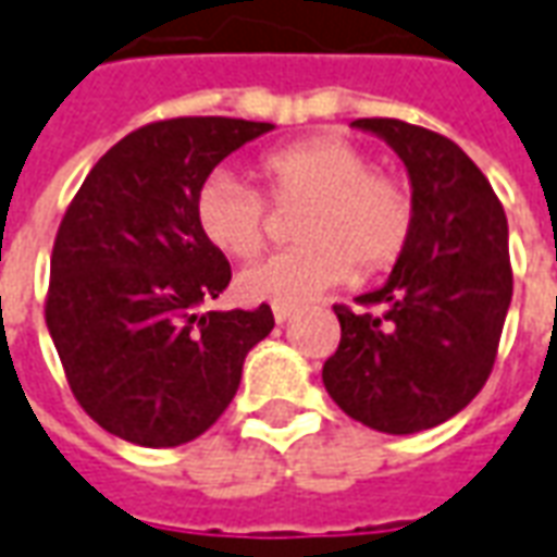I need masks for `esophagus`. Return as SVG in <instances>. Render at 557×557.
Segmentation results:
<instances>
[{
	"mask_svg": "<svg viewBox=\"0 0 557 557\" xmlns=\"http://www.w3.org/2000/svg\"><path fill=\"white\" fill-rule=\"evenodd\" d=\"M272 315H275V321H278V324H285V321H290V315H294V309L275 306V309H272Z\"/></svg>",
	"mask_w": 557,
	"mask_h": 557,
	"instance_id": "obj_1",
	"label": "esophagus"
}]
</instances>
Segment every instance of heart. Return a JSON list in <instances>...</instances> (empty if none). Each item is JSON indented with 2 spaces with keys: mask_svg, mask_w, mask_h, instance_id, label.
Returning a JSON list of instances; mask_svg holds the SVG:
<instances>
[{
  "mask_svg": "<svg viewBox=\"0 0 557 557\" xmlns=\"http://www.w3.org/2000/svg\"><path fill=\"white\" fill-rule=\"evenodd\" d=\"M275 202H306L297 221L302 245L263 257L236 278L242 300L297 309L360 272L388 270L403 255L416 206L406 184L375 172L373 157L336 136L297 141L260 160ZM197 227L221 255L251 257L263 245L267 202L227 169L197 194Z\"/></svg>",
  "mask_w": 557,
  "mask_h": 557,
  "instance_id": "obj_1",
  "label": "heart"
}]
</instances>
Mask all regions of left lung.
Segmentation results:
<instances>
[{"label":"left lung","mask_w":557,"mask_h":557,"mask_svg":"<svg viewBox=\"0 0 557 557\" xmlns=\"http://www.w3.org/2000/svg\"><path fill=\"white\" fill-rule=\"evenodd\" d=\"M400 157L416 221L394 270L363 306H333L343 339L321 379L333 403L373 431H431L476 397L497 355L509 300V227L488 178L461 148L424 126L360 117Z\"/></svg>","instance_id":"8db88e82"}]
</instances>
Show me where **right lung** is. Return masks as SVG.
Returning a JSON list of instances; mask_svg holds the SVG:
<instances>
[{"label":"right lung","mask_w":557,"mask_h":557,"mask_svg":"<svg viewBox=\"0 0 557 557\" xmlns=\"http://www.w3.org/2000/svg\"><path fill=\"white\" fill-rule=\"evenodd\" d=\"M270 129L242 117L141 126L99 157L60 224L45 321L84 412L126 443L172 448L209 431L275 327L270 306L202 312L230 263L194 214L212 169Z\"/></svg>","instance_id":"right-lung-1"}]
</instances>
